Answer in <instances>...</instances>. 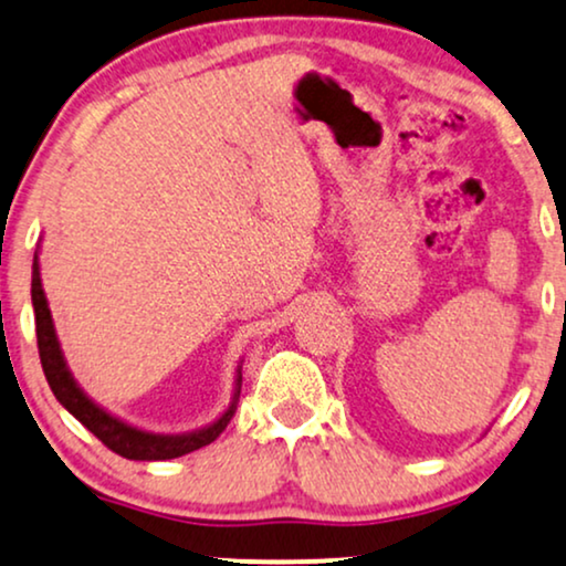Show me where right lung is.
<instances>
[{
  "label": "right lung",
  "mask_w": 566,
  "mask_h": 566,
  "mask_svg": "<svg viewBox=\"0 0 566 566\" xmlns=\"http://www.w3.org/2000/svg\"><path fill=\"white\" fill-rule=\"evenodd\" d=\"M41 247V243H39ZM39 247L33 254V275H31V302H33V315H36V338H39V357L41 367H44L46 382L52 388V394L57 396V401L65 407L70 415L78 420L83 428L94 432L99 441L120 453L125 459H134V462H165V459L184 457L218 441V436L228 428V422L233 420L235 407H239L241 396V365L235 367V380H233V396H230L228 409L222 411L218 420H212L205 428L188 430V432H151L136 424L120 420L113 411L99 407L91 396L78 386V380L70 373L65 352H62L57 327H54L52 310H49L44 285H41V268H39Z\"/></svg>",
  "instance_id": "1"
}]
</instances>
